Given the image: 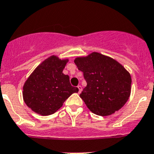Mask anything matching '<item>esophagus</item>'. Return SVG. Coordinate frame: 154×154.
<instances>
[{
  "label": "esophagus",
  "instance_id": "34e87169",
  "mask_svg": "<svg viewBox=\"0 0 154 154\" xmlns=\"http://www.w3.org/2000/svg\"><path fill=\"white\" fill-rule=\"evenodd\" d=\"M77 88H78V89H79V91H78V93L80 94L81 92V91H82V87L81 86V85H78V86H77Z\"/></svg>",
  "mask_w": 154,
  "mask_h": 154
}]
</instances>
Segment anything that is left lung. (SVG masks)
<instances>
[{"mask_svg": "<svg viewBox=\"0 0 154 154\" xmlns=\"http://www.w3.org/2000/svg\"><path fill=\"white\" fill-rule=\"evenodd\" d=\"M87 86L80 97L91 112L107 116L123 107L131 93L130 73L114 59L99 53L74 60Z\"/></svg>", "mask_w": 154, "mask_h": 154, "instance_id": "1", "label": "left lung"}]
</instances>
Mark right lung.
Returning <instances> with one entry per match:
<instances>
[{
    "label": "right lung",
    "mask_w": 154,
    "mask_h": 154,
    "mask_svg": "<svg viewBox=\"0 0 154 154\" xmlns=\"http://www.w3.org/2000/svg\"><path fill=\"white\" fill-rule=\"evenodd\" d=\"M68 59L51 56L40 63L23 86V99L33 112L49 116L60 109L63 104L78 88L71 86L69 77L63 70Z\"/></svg>",
    "instance_id": "1"
}]
</instances>
